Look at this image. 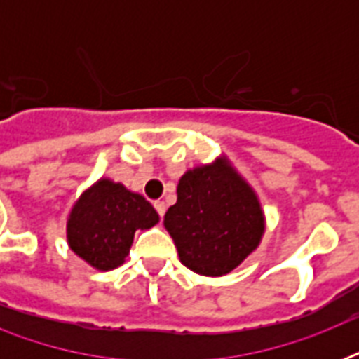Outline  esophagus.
<instances>
[{
    "instance_id": "esophagus-1",
    "label": "esophagus",
    "mask_w": 359,
    "mask_h": 359,
    "mask_svg": "<svg viewBox=\"0 0 359 359\" xmlns=\"http://www.w3.org/2000/svg\"><path fill=\"white\" fill-rule=\"evenodd\" d=\"M154 208H156V212L160 214V218H163V214H165V203L154 201Z\"/></svg>"
}]
</instances>
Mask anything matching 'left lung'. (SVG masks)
Segmentation results:
<instances>
[{
	"label": "left lung",
	"instance_id": "1",
	"mask_svg": "<svg viewBox=\"0 0 359 359\" xmlns=\"http://www.w3.org/2000/svg\"><path fill=\"white\" fill-rule=\"evenodd\" d=\"M163 225L180 262L216 278L235 270L259 245L264 216L250 184L225 160H216L182 175Z\"/></svg>",
	"mask_w": 359,
	"mask_h": 359
}]
</instances>
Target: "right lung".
Wrapping results in <instances>:
<instances>
[{
	"label": "right lung",
	"mask_w": 359,
	"mask_h": 359,
	"mask_svg": "<svg viewBox=\"0 0 359 359\" xmlns=\"http://www.w3.org/2000/svg\"><path fill=\"white\" fill-rule=\"evenodd\" d=\"M158 212L145 197L123 184L100 179L72 208L67 224L70 250L97 270H114L128 255L137 229L158 224Z\"/></svg>",
	"instance_id": "1"
}]
</instances>
